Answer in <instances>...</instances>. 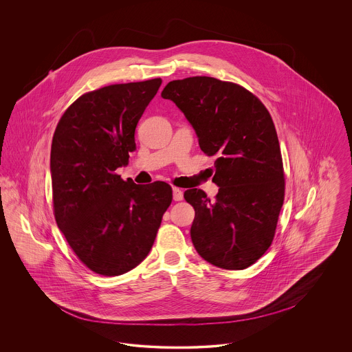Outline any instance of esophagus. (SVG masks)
Masks as SVG:
<instances>
[{"mask_svg": "<svg viewBox=\"0 0 352 352\" xmlns=\"http://www.w3.org/2000/svg\"><path fill=\"white\" fill-rule=\"evenodd\" d=\"M173 199L175 201H182L184 199V191L178 187H173Z\"/></svg>", "mask_w": 352, "mask_h": 352, "instance_id": "1", "label": "esophagus"}]
</instances>
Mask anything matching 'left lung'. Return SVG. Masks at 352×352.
Masks as SVG:
<instances>
[{
    "label": "left lung",
    "mask_w": 352,
    "mask_h": 352,
    "mask_svg": "<svg viewBox=\"0 0 352 352\" xmlns=\"http://www.w3.org/2000/svg\"><path fill=\"white\" fill-rule=\"evenodd\" d=\"M161 96L175 102L215 155V201L201 188L184 191L195 210L191 240L201 258L241 270L270 247L284 203L280 142L265 105L239 84L210 76L173 80Z\"/></svg>",
    "instance_id": "8db88e82"
}]
</instances>
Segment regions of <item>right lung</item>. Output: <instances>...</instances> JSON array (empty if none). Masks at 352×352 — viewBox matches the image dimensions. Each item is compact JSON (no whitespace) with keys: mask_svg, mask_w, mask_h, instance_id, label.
Segmentation results:
<instances>
[{"mask_svg":"<svg viewBox=\"0 0 352 352\" xmlns=\"http://www.w3.org/2000/svg\"><path fill=\"white\" fill-rule=\"evenodd\" d=\"M160 78L87 92L60 118L51 145L54 215L87 268L120 276L151 252L173 201L170 184H135L115 171L135 151L138 120Z\"/></svg>","mask_w":352,"mask_h":352,"instance_id":"obj_1","label":"right lung"}]
</instances>
